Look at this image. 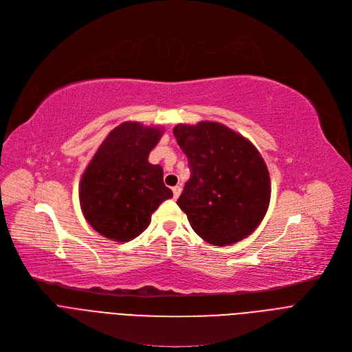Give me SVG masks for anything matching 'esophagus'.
<instances>
[{
  "instance_id": "esophagus-1",
  "label": "esophagus",
  "mask_w": 352,
  "mask_h": 352,
  "mask_svg": "<svg viewBox=\"0 0 352 352\" xmlns=\"http://www.w3.org/2000/svg\"><path fill=\"white\" fill-rule=\"evenodd\" d=\"M181 191H182V188H181V185H175L174 188H173V194H174V199H177L178 197H179V194H181Z\"/></svg>"
}]
</instances>
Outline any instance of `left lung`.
<instances>
[{"label": "left lung", "mask_w": 352, "mask_h": 352, "mask_svg": "<svg viewBox=\"0 0 352 352\" xmlns=\"http://www.w3.org/2000/svg\"><path fill=\"white\" fill-rule=\"evenodd\" d=\"M174 135L191 173L177 204L197 235L217 246L249 236L270 201L269 171L259 151L219 123L178 124Z\"/></svg>", "instance_id": "1"}]
</instances>
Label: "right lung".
Returning a JSON list of instances; mask_svg holds the SVG:
<instances>
[{
  "instance_id": "right-lung-1",
  "label": "right lung",
  "mask_w": 352,
  "mask_h": 352,
  "mask_svg": "<svg viewBox=\"0 0 352 352\" xmlns=\"http://www.w3.org/2000/svg\"><path fill=\"white\" fill-rule=\"evenodd\" d=\"M160 129L123 123L106 137L87 166L79 188L86 221L100 235L129 242L150 223L161 202L173 198L162 168L148 162Z\"/></svg>"
}]
</instances>
